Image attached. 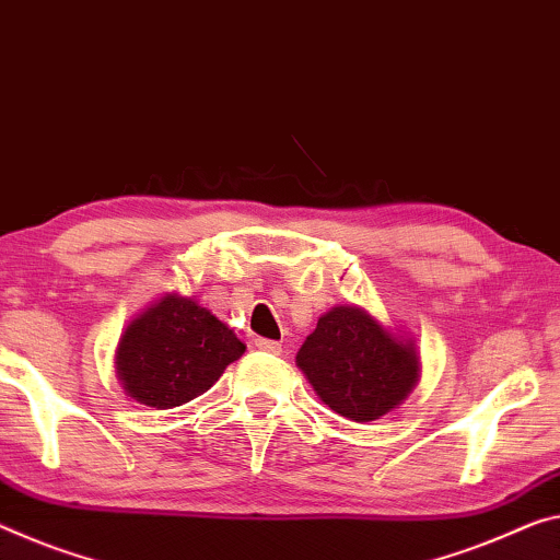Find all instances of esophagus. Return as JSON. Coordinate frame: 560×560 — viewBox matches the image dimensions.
<instances>
[{"label":"esophagus","instance_id":"obj_1","mask_svg":"<svg viewBox=\"0 0 560 560\" xmlns=\"http://www.w3.org/2000/svg\"><path fill=\"white\" fill-rule=\"evenodd\" d=\"M255 348L262 350V352H270V355H280V352H282V346L278 340H265V338L255 340Z\"/></svg>","mask_w":560,"mask_h":560}]
</instances>
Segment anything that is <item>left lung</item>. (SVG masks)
Returning <instances> with one entry per match:
<instances>
[{"label":"left lung","instance_id":"left-lung-1","mask_svg":"<svg viewBox=\"0 0 560 560\" xmlns=\"http://www.w3.org/2000/svg\"><path fill=\"white\" fill-rule=\"evenodd\" d=\"M295 360L325 406L355 423L400 406L418 381L416 350L355 305L325 313Z\"/></svg>","mask_w":560,"mask_h":560}]
</instances>
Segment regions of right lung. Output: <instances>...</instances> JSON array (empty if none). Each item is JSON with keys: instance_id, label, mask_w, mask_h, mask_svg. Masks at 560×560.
<instances>
[{"instance_id": "right-lung-1", "label": "right lung", "mask_w": 560, "mask_h": 560, "mask_svg": "<svg viewBox=\"0 0 560 560\" xmlns=\"http://www.w3.org/2000/svg\"><path fill=\"white\" fill-rule=\"evenodd\" d=\"M245 352L225 323L192 298L165 295L127 325L117 375L130 398L167 410L210 390Z\"/></svg>"}]
</instances>
